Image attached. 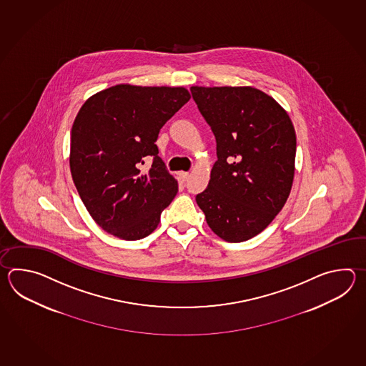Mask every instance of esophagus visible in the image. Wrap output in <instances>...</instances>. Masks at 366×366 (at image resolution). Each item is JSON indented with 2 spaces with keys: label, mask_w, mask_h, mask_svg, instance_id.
Wrapping results in <instances>:
<instances>
[{
  "label": "esophagus",
  "mask_w": 366,
  "mask_h": 366,
  "mask_svg": "<svg viewBox=\"0 0 366 366\" xmlns=\"http://www.w3.org/2000/svg\"><path fill=\"white\" fill-rule=\"evenodd\" d=\"M188 177H189V174L186 172H179V178L180 179L183 180V182H186L187 179H188Z\"/></svg>",
  "instance_id": "obj_1"
}]
</instances>
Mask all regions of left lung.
Returning a JSON list of instances; mask_svg holds the SVG:
<instances>
[{"mask_svg": "<svg viewBox=\"0 0 366 366\" xmlns=\"http://www.w3.org/2000/svg\"><path fill=\"white\" fill-rule=\"evenodd\" d=\"M191 94L217 144L209 184L196 202L219 238L247 241L272 222L290 194L295 127L277 102L254 87L192 86Z\"/></svg>", "mask_w": 366, "mask_h": 366, "instance_id": "1", "label": "left lung"}]
</instances>
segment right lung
Here are the masks:
<instances>
[{"label":"right lung","instance_id":"right-lung-1","mask_svg":"<svg viewBox=\"0 0 366 366\" xmlns=\"http://www.w3.org/2000/svg\"><path fill=\"white\" fill-rule=\"evenodd\" d=\"M189 98L184 87L117 85L89 98L78 111L70 172L86 209L104 232L137 241L156 230L178 192L156 141ZM147 157L154 164L142 174Z\"/></svg>","mask_w":366,"mask_h":366}]
</instances>
